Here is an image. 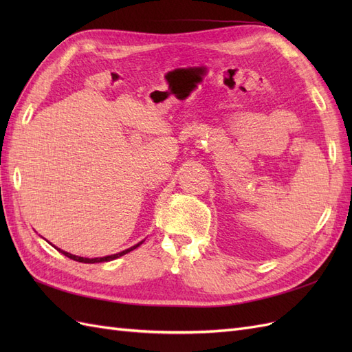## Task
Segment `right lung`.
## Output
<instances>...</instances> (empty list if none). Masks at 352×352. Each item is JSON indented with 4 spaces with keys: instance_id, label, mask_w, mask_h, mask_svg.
Listing matches in <instances>:
<instances>
[{
    "instance_id": "obj_1",
    "label": "right lung",
    "mask_w": 352,
    "mask_h": 352,
    "mask_svg": "<svg viewBox=\"0 0 352 352\" xmlns=\"http://www.w3.org/2000/svg\"><path fill=\"white\" fill-rule=\"evenodd\" d=\"M144 241H141L140 243H136V245H133V247H131V248H127V250H124V251H120V252H117V254H111V255H105V257H97V258H85V257H79V255H73V254H70V252H66V251H63V250H60V248H57L61 254H65L66 257H69V258H72V260H74V261H79V263H89V264H94V263H104V261H111V260H116V258H119V257H122V255H124V254H127V252H131V251H133L135 248H138L140 247V245Z\"/></svg>"
}]
</instances>
